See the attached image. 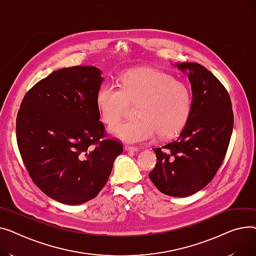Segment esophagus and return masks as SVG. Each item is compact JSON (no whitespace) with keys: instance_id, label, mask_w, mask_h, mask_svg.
Segmentation results:
<instances>
[{"instance_id":"obj_1","label":"esophagus","mask_w":256,"mask_h":256,"mask_svg":"<svg viewBox=\"0 0 256 256\" xmlns=\"http://www.w3.org/2000/svg\"><path fill=\"white\" fill-rule=\"evenodd\" d=\"M124 148L126 150V151H130V152H138V148L133 146H129V144H126L124 146Z\"/></svg>"}]
</instances>
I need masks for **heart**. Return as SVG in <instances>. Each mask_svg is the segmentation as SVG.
I'll return each instance as SVG.
<instances>
[{
	"label": "heart",
	"instance_id": "heart-1",
	"mask_svg": "<svg viewBox=\"0 0 256 256\" xmlns=\"http://www.w3.org/2000/svg\"><path fill=\"white\" fill-rule=\"evenodd\" d=\"M118 88L103 82L96 92V105L101 120L108 125L118 122L129 104H135V118L114 125L112 131L127 142L170 138L185 126L192 110L189 86L172 75L152 68L124 72L118 78Z\"/></svg>",
	"mask_w": 256,
	"mask_h": 256
}]
</instances>
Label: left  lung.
Here are the masks:
<instances>
[{
    "instance_id": "8db88e82",
    "label": "left lung",
    "mask_w": 256,
    "mask_h": 256,
    "mask_svg": "<svg viewBox=\"0 0 256 256\" xmlns=\"http://www.w3.org/2000/svg\"><path fill=\"white\" fill-rule=\"evenodd\" d=\"M188 73L193 103L180 136L153 148L157 157L148 174L157 189L170 196H189L204 188L224 160L234 128L228 90L213 73L198 63L176 65Z\"/></svg>"
}]
</instances>
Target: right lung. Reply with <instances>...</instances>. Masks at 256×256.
<instances>
[{"mask_svg":"<svg viewBox=\"0 0 256 256\" xmlns=\"http://www.w3.org/2000/svg\"><path fill=\"white\" fill-rule=\"evenodd\" d=\"M93 66L54 71L26 93L16 140L35 185L50 198L80 204L106 184L123 144L108 138L96 105L103 78Z\"/></svg>","mask_w":256,"mask_h":256,"instance_id":"1","label":"right lung"}]
</instances>
